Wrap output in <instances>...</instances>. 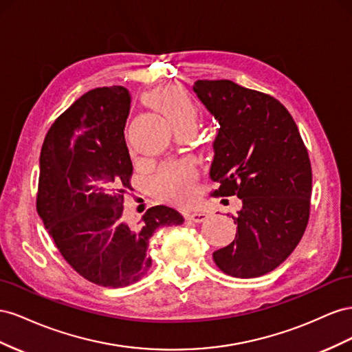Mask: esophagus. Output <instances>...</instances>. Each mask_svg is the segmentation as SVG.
Wrapping results in <instances>:
<instances>
[{
  "mask_svg": "<svg viewBox=\"0 0 352 352\" xmlns=\"http://www.w3.org/2000/svg\"><path fill=\"white\" fill-rule=\"evenodd\" d=\"M206 217H208V214L202 212V210H190V212L187 214V219L193 221V223H204Z\"/></svg>",
  "mask_w": 352,
  "mask_h": 352,
  "instance_id": "obj_1",
  "label": "esophagus"
}]
</instances>
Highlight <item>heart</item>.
<instances>
[{
    "label": "heart",
    "instance_id": "obj_1",
    "mask_svg": "<svg viewBox=\"0 0 352 352\" xmlns=\"http://www.w3.org/2000/svg\"><path fill=\"white\" fill-rule=\"evenodd\" d=\"M146 98L170 120L178 131L195 126L199 106L184 88L175 85L156 88L146 94ZM153 184L160 196L190 202L197 192V170L187 162L168 164L159 170Z\"/></svg>",
    "mask_w": 352,
    "mask_h": 352
}]
</instances>
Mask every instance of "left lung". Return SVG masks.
<instances>
[{
    "label": "left lung",
    "instance_id": "8db88e82",
    "mask_svg": "<svg viewBox=\"0 0 352 352\" xmlns=\"http://www.w3.org/2000/svg\"><path fill=\"white\" fill-rule=\"evenodd\" d=\"M195 93L219 122L209 175L215 197L237 196L236 237L214 252L223 273L252 278L277 268L302 239L311 208V162L287 109L228 79L197 81Z\"/></svg>",
    "mask_w": 352,
    "mask_h": 352
}]
</instances>
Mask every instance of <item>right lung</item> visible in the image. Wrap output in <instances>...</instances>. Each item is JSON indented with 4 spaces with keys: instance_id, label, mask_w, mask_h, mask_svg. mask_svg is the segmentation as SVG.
<instances>
[{
    "instance_id": "obj_1",
    "label": "right lung",
    "mask_w": 352,
    "mask_h": 352,
    "mask_svg": "<svg viewBox=\"0 0 352 352\" xmlns=\"http://www.w3.org/2000/svg\"><path fill=\"white\" fill-rule=\"evenodd\" d=\"M129 103L119 85L85 93L54 120L39 157L38 214L66 263L103 287L144 277L152 267L150 237L159 227L184 223L165 205L148 208L140 221L124 212L133 177L124 137Z\"/></svg>"
}]
</instances>
